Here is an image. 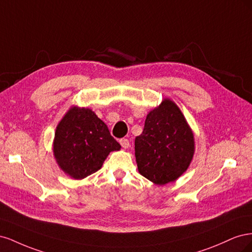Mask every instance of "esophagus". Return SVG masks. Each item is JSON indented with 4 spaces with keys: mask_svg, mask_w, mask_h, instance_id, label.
Returning <instances> with one entry per match:
<instances>
[{
    "mask_svg": "<svg viewBox=\"0 0 252 252\" xmlns=\"http://www.w3.org/2000/svg\"><path fill=\"white\" fill-rule=\"evenodd\" d=\"M120 144H121V146L123 147V148H125V149L130 146V144H129V141L127 139H121L120 140Z\"/></svg>",
    "mask_w": 252,
    "mask_h": 252,
    "instance_id": "34e87169",
    "label": "esophagus"
}]
</instances>
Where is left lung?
Returning a JSON list of instances; mask_svg holds the SVG:
<instances>
[{
    "label": "left lung",
    "instance_id": "8db88e82",
    "mask_svg": "<svg viewBox=\"0 0 252 252\" xmlns=\"http://www.w3.org/2000/svg\"><path fill=\"white\" fill-rule=\"evenodd\" d=\"M139 172L164 185L181 177L191 162L194 139L179 107L165 100L148 113L143 132L134 140Z\"/></svg>",
    "mask_w": 252,
    "mask_h": 252
}]
</instances>
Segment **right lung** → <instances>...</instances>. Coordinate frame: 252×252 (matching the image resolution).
Instances as JSON below:
<instances>
[{"mask_svg": "<svg viewBox=\"0 0 252 252\" xmlns=\"http://www.w3.org/2000/svg\"><path fill=\"white\" fill-rule=\"evenodd\" d=\"M120 149L107 125L88 108H71L57 127L53 143L57 162L77 180L96 172L109 152Z\"/></svg>", "mask_w": 252, "mask_h": 252, "instance_id": "right-lung-1", "label": "right lung"}]
</instances>
